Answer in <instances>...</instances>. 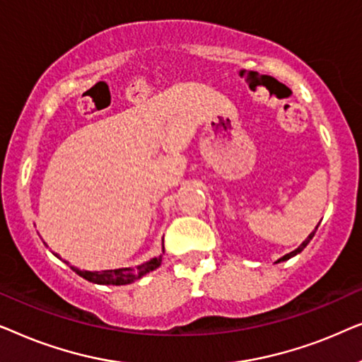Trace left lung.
Segmentation results:
<instances>
[{
    "label": "left lung",
    "mask_w": 362,
    "mask_h": 362,
    "mask_svg": "<svg viewBox=\"0 0 362 362\" xmlns=\"http://www.w3.org/2000/svg\"><path fill=\"white\" fill-rule=\"evenodd\" d=\"M316 229H318V226H316ZM316 229H315L313 232H311V234H310L308 237H306V239L303 240V244H301V245L298 247V249H295L293 252H290V254H286V255H284V257H281V259H279V260H276V264H279V262L288 260V259H291V257H295L296 254H300V252H301V250H303V249H305V247L310 244V240H311V239H313V235H315V232H316Z\"/></svg>",
    "instance_id": "obj_1"
}]
</instances>
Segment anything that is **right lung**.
Returning a JSON list of instances; mask_svg holds the SVG:
<instances>
[{
    "instance_id": "add662e5",
    "label": "right lung",
    "mask_w": 362,
    "mask_h": 362,
    "mask_svg": "<svg viewBox=\"0 0 362 362\" xmlns=\"http://www.w3.org/2000/svg\"><path fill=\"white\" fill-rule=\"evenodd\" d=\"M165 249V247H163ZM161 257H155V259L145 262V264L138 267H128V269H115V270H102V272H88V270H81L77 267H71V269L76 272L78 276L86 279L92 284L98 285H127L132 284L138 279H141L143 275L150 274L151 270L158 269L161 265Z\"/></svg>"
}]
</instances>
